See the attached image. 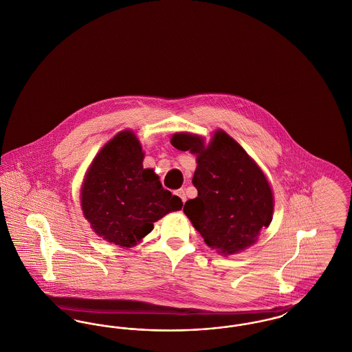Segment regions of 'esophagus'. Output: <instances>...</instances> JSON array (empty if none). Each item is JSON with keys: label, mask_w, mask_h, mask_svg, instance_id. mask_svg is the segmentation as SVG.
Returning <instances> with one entry per match:
<instances>
[{"label": "esophagus", "mask_w": 352, "mask_h": 352, "mask_svg": "<svg viewBox=\"0 0 352 352\" xmlns=\"http://www.w3.org/2000/svg\"><path fill=\"white\" fill-rule=\"evenodd\" d=\"M175 195H178L179 198H181V201H186V192H184V188H179V190H177L175 191Z\"/></svg>", "instance_id": "1"}]
</instances>
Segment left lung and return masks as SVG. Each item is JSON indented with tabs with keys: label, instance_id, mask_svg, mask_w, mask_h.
<instances>
[{
	"label": "left lung",
	"instance_id": "1",
	"mask_svg": "<svg viewBox=\"0 0 352 352\" xmlns=\"http://www.w3.org/2000/svg\"><path fill=\"white\" fill-rule=\"evenodd\" d=\"M171 144L197 154L192 184L198 197L184 203V212L206 244L223 254L248 248L273 214V195L263 171L223 131L207 148L201 138L187 133L174 134Z\"/></svg>",
	"mask_w": 352,
	"mask_h": 352
}]
</instances>
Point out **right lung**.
Returning <instances> with one entry per match:
<instances>
[{"label":"right lung","mask_w":352,"mask_h":352,"mask_svg":"<svg viewBox=\"0 0 352 352\" xmlns=\"http://www.w3.org/2000/svg\"><path fill=\"white\" fill-rule=\"evenodd\" d=\"M132 132H121L96 155L82 188L84 217L96 234L132 247L151 232L153 223L184 203L162 187Z\"/></svg>","instance_id":"obj_1"}]
</instances>
